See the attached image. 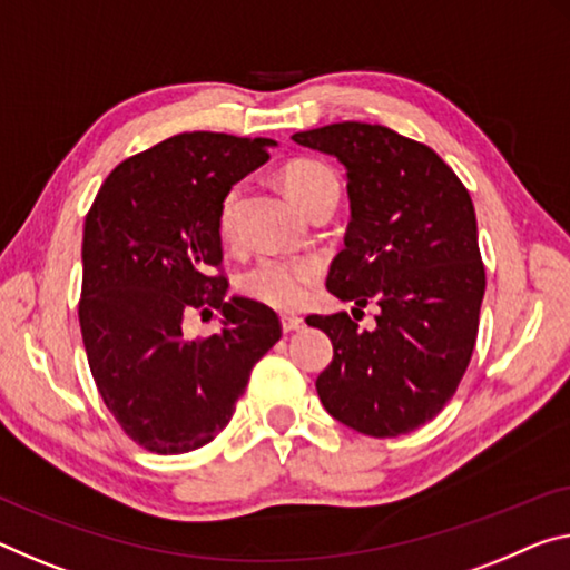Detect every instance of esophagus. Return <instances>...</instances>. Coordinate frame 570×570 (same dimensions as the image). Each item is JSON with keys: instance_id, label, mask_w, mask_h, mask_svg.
I'll return each mask as SVG.
<instances>
[{"instance_id": "34e87169", "label": "esophagus", "mask_w": 570, "mask_h": 570, "mask_svg": "<svg viewBox=\"0 0 570 570\" xmlns=\"http://www.w3.org/2000/svg\"><path fill=\"white\" fill-rule=\"evenodd\" d=\"M282 330L284 332H299V330H304V320L296 317V314H284Z\"/></svg>"}]
</instances>
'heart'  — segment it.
I'll use <instances>...</instances> for the list:
<instances>
[{
    "mask_svg": "<svg viewBox=\"0 0 570 570\" xmlns=\"http://www.w3.org/2000/svg\"><path fill=\"white\" fill-rule=\"evenodd\" d=\"M282 185L288 197L309 213L324 200H337L340 179L320 159L299 157L282 167ZM238 200L240 187L225 189L218 205V236L230 243L238 230ZM320 276V264L314 258H284L264 256L238 276V288L250 299L274 306V309H294L306 296V288Z\"/></svg>",
    "mask_w": 570,
    "mask_h": 570,
    "instance_id": "heart-1",
    "label": "heart"
}]
</instances>
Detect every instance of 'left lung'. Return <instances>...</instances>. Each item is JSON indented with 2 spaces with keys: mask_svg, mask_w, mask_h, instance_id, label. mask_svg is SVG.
Wrapping results in <instances>:
<instances>
[{
  "mask_svg": "<svg viewBox=\"0 0 570 570\" xmlns=\"http://www.w3.org/2000/svg\"><path fill=\"white\" fill-rule=\"evenodd\" d=\"M292 139L347 169L350 225L327 288L381 306L370 332L347 312L306 317L334 350L320 401L365 436L409 433L441 413L472 360L487 284L472 197L436 151L381 124L342 121Z\"/></svg>",
  "mask_w": 570,
  "mask_h": 570,
  "instance_id": "obj_1",
  "label": "left lung"
}]
</instances>
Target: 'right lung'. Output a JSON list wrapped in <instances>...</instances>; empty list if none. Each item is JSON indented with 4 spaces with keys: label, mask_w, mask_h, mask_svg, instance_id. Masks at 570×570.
<instances>
[{
    "label": "right lung",
    "mask_w": 570,
    "mask_h": 570,
    "mask_svg": "<svg viewBox=\"0 0 570 570\" xmlns=\"http://www.w3.org/2000/svg\"><path fill=\"white\" fill-rule=\"evenodd\" d=\"M274 144L177 134L124 159L86 215L78 320L90 373L126 436L155 454L210 444L253 365L282 337L266 304L225 299L218 236L225 189L264 165ZM195 308H220L224 330L187 338Z\"/></svg>",
    "instance_id": "add662e5"
}]
</instances>
